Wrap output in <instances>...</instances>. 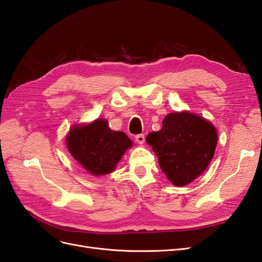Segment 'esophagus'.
<instances>
[{"instance_id":"1","label":"esophagus","mask_w":262,"mask_h":262,"mask_svg":"<svg viewBox=\"0 0 262 262\" xmlns=\"http://www.w3.org/2000/svg\"><path fill=\"white\" fill-rule=\"evenodd\" d=\"M136 140L139 144H143L145 142L144 134H138V136H136Z\"/></svg>"}]
</instances>
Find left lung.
Returning a JSON list of instances; mask_svg holds the SVG:
<instances>
[{"mask_svg": "<svg viewBox=\"0 0 262 262\" xmlns=\"http://www.w3.org/2000/svg\"><path fill=\"white\" fill-rule=\"evenodd\" d=\"M163 172L172 185L186 186L207 169L217 143V132L207 119L188 113H171L160 131L146 137Z\"/></svg>", "mask_w": 262, "mask_h": 262, "instance_id": "obj_1", "label": "left lung"}]
</instances>
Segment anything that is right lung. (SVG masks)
<instances>
[{
    "instance_id": "obj_1",
    "label": "right lung",
    "mask_w": 262,
    "mask_h": 262,
    "mask_svg": "<svg viewBox=\"0 0 262 262\" xmlns=\"http://www.w3.org/2000/svg\"><path fill=\"white\" fill-rule=\"evenodd\" d=\"M70 154L92 175H107L115 170L122 155L132 146L123 132L114 131L106 119H96L71 128L67 136Z\"/></svg>"
}]
</instances>
